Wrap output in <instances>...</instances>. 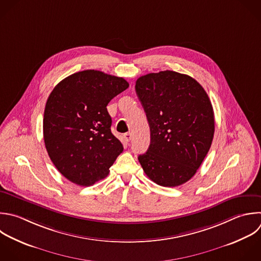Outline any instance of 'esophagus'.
I'll list each match as a JSON object with an SVG mask.
<instances>
[{
  "label": "esophagus",
  "mask_w": 261,
  "mask_h": 261,
  "mask_svg": "<svg viewBox=\"0 0 261 261\" xmlns=\"http://www.w3.org/2000/svg\"><path fill=\"white\" fill-rule=\"evenodd\" d=\"M123 138H124L125 142L128 143V142L132 140V134H130V133H126V134L123 135Z\"/></svg>",
  "instance_id": "1"
}]
</instances>
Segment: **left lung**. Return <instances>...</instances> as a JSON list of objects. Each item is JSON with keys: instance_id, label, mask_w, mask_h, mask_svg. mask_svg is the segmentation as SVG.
I'll list each match as a JSON object with an SVG mask.
<instances>
[{"instance_id": "obj_1", "label": "left lung", "mask_w": 261, "mask_h": 261, "mask_svg": "<svg viewBox=\"0 0 261 261\" xmlns=\"http://www.w3.org/2000/svg\"><path fill=\"white\" fill-rule=\"evenodd\" d=\"M136 92L151 133L147 152L138 157L145 173L162 187L187 182L213 140L214 113L208 95L193 77L171 70L139 77Z\"/></svg>"}]
</instances>
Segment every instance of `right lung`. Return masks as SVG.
Returning a JSON list of instances; mask_svg holds the SVG:
<instances>
[{
	"mask_svg": "<svg viewBox=\"0 0 261 261\" xmlns=\"http://www.w3.org/2000/svg\"><path fill=\"white\" fill-rule=\"evenodd\" d=\"M128 83L99 70H84L61 81L50 94L43 129L48 154L68 180L92 186L106 177L123 151L111 133L108 103Z\"/></svg>",
	"mask_w": 261,
	"mask_h": 261,
	"instance_id": "right-lung-1",
	"label": "right lung"
}]
</instances>
